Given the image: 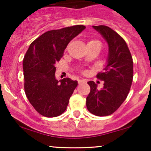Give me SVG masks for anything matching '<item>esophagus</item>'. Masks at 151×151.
I'll list each match as a JSON object with an SVG mask.
<instances>
[{
	"label": "esophagus",
	"instance_id": "34e87169",
	"mask_svg": "<svg viewBox=\"0 0 151 151\" xmlns=\"http://www.w3.org/2000/svg\"><path fill=\"white\" fill-rule=\"evenodd\" d=\"M78 83H79V85H81V84H83V83H86V80H79Z\"/></svg>",
	"mask_w": 151,
	"mask_h": 151
}]
</instances>
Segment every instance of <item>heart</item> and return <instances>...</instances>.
<instances>
[{
    "label": "heart",
    "instance_id": "b5f03b06",
    "mask_svg": "<svg viewBox=\"0 0 151 151\" xmlns=\"http://www.w3.org/2000/svg\"><path fill=\"white\" fill-rule=\"evenodd\" d=\"M98 42V41H96V40H91V41H90L89 42Z\"/></svg>",
    "mask_w": 151,
    "mask_h": 151
}]
</instances>
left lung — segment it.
Returning <instances> with one entry per match:
<instances>
[{
  "mask_svg": "<svg viewBox=\"0 0 151 151\" xmlns=\"http://www.w3.org/2000/svg\"><path fill=\"white\" fill-rule=\"evenodd\" d=\"M108 45V56L104 71L97 77L104 80V87L89 81L91 91L86 98V106L91 113L106 116L120 107L129 94L133 80V60L124 39L115 30L105 25L93 26Z\"/></svg>",
  "mask_w": 151,
  "mask_h": 151,
  "instance_id": "obj_1",
  "label": "left lung"
}]
</instances>
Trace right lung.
Segmentation results:
<instances>
[{"instance_id": "1", "label": "right lung", "mask_w": 151, "mask_h": 151, "mask_svg": "<svg viewBox=\"0 0 151 151\" xmlns=\"http://www.w3.org/2000/svg\"><path fill=\"white\" fill-rule=\"evenodd\" d=\"M84 25L52 30L43 33L30 44L23 59L24 88L28 101L42 115L53 118L64 112L77 86V80L55 78V63Z\"/></svg>"}]
</instances>
